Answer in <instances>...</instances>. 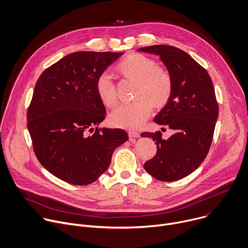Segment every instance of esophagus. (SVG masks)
Returning <instances> with one entry per match:
<instances>
[{
	"label": "esophagus",
	"instance_id": "34e87169",
	"mask_svg": "<svg viewBox=\"0 0 248 248\" xmlns=\"http://www.w3.org/2000/svg\"><path fill=\"white\" fill-rule=\"evenodd\" d=\"M128 135H129L130 138H139V137L140 136V133L137 132V131H135V130H130V131L128 132Z\"/></svg>",
	"mask_w": 248,
	"mask_h": 248
}]
</instances>
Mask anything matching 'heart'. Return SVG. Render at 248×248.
<instances>
[{
  "label": "heart",
  "instance_id": "1",
  "mask_svg": "<svg viewBox=\"0 0 248 248\" xmlns=\"http://www.w3.org/2000/svg\"><path fill=\"white\" fill-rule=\"evenodd\" d=\"M118 70L127 78L136 81L134 101L118 106L109 115L112 125L135 129L140 127L153 111V107L164 105L171 95L173 81L165 68L144 55L131 54L122 60ZM98 97L107 107L117 102V93L111 75L104 71L95 80Z\"/></svg>",
  "mask_w": 248,
  "mask_h": 248
}]
</instances>
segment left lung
<instances>
[{"mask_svg": "<svg viewBox=\"0 0 248 248\" xmlns=\"http://www.w3.org/2000/svg\"><path fill=\"white\" fill-rule=\"evenodd\" d=\"M138 52L159 57L173 81L172 93L155 122L175 131L169 139L161 133H141L157 145L155 157L144 163L145 171L162 182L183 179L205 159L210 148L219 108L207 71L182 49L155 45Z\"/></svg>", "mask_w": 248, "mask_h": 248, "instance_id": "8db88e82", "label": "left lung"}]
</instances>
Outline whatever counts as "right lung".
<instances>
[{
  "instance_id": "1",
  "label": "right lung",
  "mask_w": 248,
  "mask_h": 248,
  "mask_svg": "<svg viewBox=\"0 0 248 248\" xmlns=\"http://www.w3.org/2000/svg\"><path fill=\"white\" fill-rule=\"evenodd\" d=\"M123 54L72 53L46 68L35 85L27 111L34 152L49 173L64 182L93 183L129 138L122 129L97 128L107 111L95 80Z\"/></svg>"
}]
</instances>
